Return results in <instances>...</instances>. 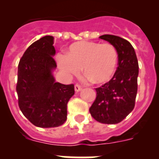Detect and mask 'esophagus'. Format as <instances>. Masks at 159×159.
<instances>
[{"instance_id": "esophagus-1", "label": "esophagus", "mask_w": 159, "mask_h": 159, "mask_svg": "<svg viewBox=\"0 0 159 159\" xmlns=\"http://www.w3.org/2000/svg\"><path fill=\"white\" fill-rule=\"evenodd\" d=\"M81 90H82V87L80 86V85H79V84H75V91L76 92H80Z\"/></svg>"}]
</instances>
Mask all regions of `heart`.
Wrapping results in <instances>:
<instances>
[{"label": "heart", "mask_w": 159, "mask_h": 159, "mask_svg": "<svg viewBox=\"0 0 159 159\" xmlns=\"http://www.w3.org/2000/svg\"><path fill=\"white\" fill-rule=\"evenodd\" d=\"M118 65L116 48L109 43L79 41L72 43L60 57L58 66L67 76L77 75L83 68L87 80L95 84H106L113 78Z\"/></svg>", "instance_id": "obj_1"}]
</instances>
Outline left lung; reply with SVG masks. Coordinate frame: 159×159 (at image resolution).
<instances>
[{"instance_id":"obj_1","label":"left lung","mask_w":159,"mask_h":159,"mask_svg":"<svg viewBox=\"0 0 159 159\" xmlns=\"http://www.w3.org/2000/svg\"><path fill=\"white\" fill-rule=\"evenodd\" d=\"M118 53V67L113 78L95 88L96 99L90 107L92 117L101 123L116 124L123 121L134 107L138 91L139 63L131 43L113 35H102Z\"/></svg>"}]
</instances>
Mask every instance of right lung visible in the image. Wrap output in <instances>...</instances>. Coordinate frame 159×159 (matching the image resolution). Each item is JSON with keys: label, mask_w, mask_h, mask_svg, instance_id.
<instances>
[{"label": "right lung", "mask_w": 159, "mask_h": 159, "mask_svg": "<svg viewBox=\"0 0 159 159\" xmlns=\"http://www.w3.org/2000/svg\"><path fill=\"white\" fill-rule=\"evenodd\" d=\"M54 38L45 36L32 43L18 64L16 92L24 116L36 127H57L67 119V105L74 85L56 82Z\"/></svg>", "instance_id": "1"}]
</instances>
